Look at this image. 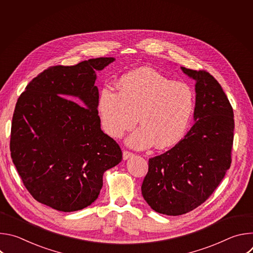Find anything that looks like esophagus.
<instances>
[{
	"instance_id": "obj_1",
	"label": "esophagus",
	"mask_w": 253,
	"mask_h": 253,
	"mask_svg": "<svg viewBox=\"0 0 253 253\" xmlns=\"http://www.w3.org/2000/svg\"><path fill=\"white\" fill-rule=\"evenodd\" d=\"M134 156V154L132 153V152H129V151H127V150H124L123 151V159L124 160H127V159H129V158H131V157H133Z\"/></svg>"
}]
</instances>
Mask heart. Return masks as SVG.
Segmentation results:
<instances>
[{
  "instance_id": "heart-1",
  "label": "heart",
  "mask_w": 253,
  "mask_h": 253,
  "mask_svg": "<svg viewBox=\"0 0 253 253\" xmlns=\"http://www.w3.org/2000/svg\"><path fill=\"white\" fill-rule=\"evenodd\" d=\"M119 92L101 90L97 108L104 132L121 137L138 121L141 124L126 139L127 145L144 149L154 145L169 148L182 139L195 110V93L160 72L141 67L121 76Z\"/></svg>"
}]
</instances>
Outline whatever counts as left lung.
Listing matches in <instances>:
<instances>
[{"instance_id": "8db88e82", "label": "left lung", "mask_w": 253, "mask_h": 253, "mask_svg": "<svg viewBox=\"0 0 253 253\" xmlns=\"http://www.w3.org/2000/svg\"><path fill=\"white\" fill-rule=\"evenodd\" d=\"M195 80L194 125L165 153L149 159L141 191L158 213L185 214L213 193L231 164L233 109L220 84L203 70L181 67Z\"/></svg>"}]
</instances>
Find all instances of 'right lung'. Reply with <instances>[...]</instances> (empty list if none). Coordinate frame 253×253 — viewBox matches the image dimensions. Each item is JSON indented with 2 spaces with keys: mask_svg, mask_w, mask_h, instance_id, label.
Wrapping results in <instances>:
<instances>
[{
  "mask_svg": "<svg viewBox=\"0 0 253 253\" xmlns=\"http://www.w3.org/2000/svg\"><path fill=\"white\" fill-rule=\"evenodd\" d=\"M114 61L102 57L50 67L19 97L11 157L25 187L40 203L63 212L91 205L104 172L121 162L117 142L101 130L95 86L96 71Z\"/></svg>",
  "mask_w": 253,
  "mask_h": 253,
  "instance_id": "add662e5",
  "label": "right lung"
}]
</instances>
